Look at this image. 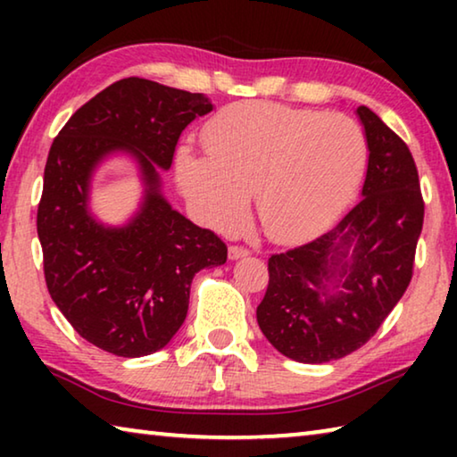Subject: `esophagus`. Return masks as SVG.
<instances>
[{
    "label": "esophagus",
    "instance_id": "1",
    "mask_svg": "<svg viewBox=\"0 0 457 457\" xmlns=\"http://www.w3.org/2000/svg\"><path fill=\"white\" fill-rule=\"evenodd\" d=\"M247 253H250V250L244 245H231L229 247V260H239V258H245Z\"/></svg>",
    "mask_w": 457,
    "mask_h": 457
}]
</instances>
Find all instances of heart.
Returning a JSON list of instances; mask_svg holds the SVG:
<instances>
[{
  "instance_id": "heart-1",
  "label": "heart",
  "mask_w": 457,
  "mask_h": 457,
  "mask_svg": "<svg viewBox=\"0 0 457 457\" xmlns=\"http://www.w3.org/2000/svg\"><path fill=\"white\" fill-rule=\"evenodd\" d=\"M207 157L177 154V175L207 226L244 221L256 193L262 228L296 242L337 218L359 187L367 143L357 120L278 103L226 106L204 129Z\"/></svg>"
}]
</instances>
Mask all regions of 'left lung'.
<instances>
[{
  "label": "left lung",
  "mask_w": 457,
  "mask_h": 457,
  "mask_svg": "<svg viewBox=\"0 0 457 457\" xmlns=\"http://www.w3.org/2000/svg\"><path fill=\"white\" fill-rule=\"evenodd\" d=\"M362 199L335 229L268 260L256 316L284 357L308 365L361 349L403 296L423 228V197L409 146L367 106Z\"/></svg>",
  "instance_id": "8db88e82"
}]
</instances>
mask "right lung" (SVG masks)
Returning <instances> with one entry per match:
<instances>
[{
	"mask_svg": "<svg viewBox=\"0 0 457 457\" xmlns=\"http://www.w3.org/2000/svg\"><path fill=\"white\" fill-rule=\"evenodd\" d=\"M212 111L199 92L130 76L82 104L54 138L37 205L46 286L98 349L129 359L163 349L187 316L193 276L226 264V244L169 205L159 175L185 127ZM112 152L135 156L145 183L142 210L120 228L87 212L91 173Z\"/></svg>",
	"mask_w": 457,
	"mask_h": 457,
	"instance_id": "1",
	"label": "right lung"
}]
</instances>
